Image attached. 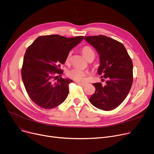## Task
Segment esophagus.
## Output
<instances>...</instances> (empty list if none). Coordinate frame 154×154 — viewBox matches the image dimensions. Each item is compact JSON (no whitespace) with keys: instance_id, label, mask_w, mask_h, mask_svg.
Returning a JSON list of instances; mask_svg holds the SVG:
<instances>
[{"instance_id":"1","label":"esophagus","mask_w":154,"mask_h":154,"mask_svg":"<svg viewBox=\"0 0 154 154\" xmlns=\"http://www.w3.org/2000/svg\"><path fill=\"white\" fill-rule=\"evenodd\" d=\"M76 83H78V84H79V85L82 86H86L88 85V83H83V82H76Z\"/></svg>"}]
</instances>
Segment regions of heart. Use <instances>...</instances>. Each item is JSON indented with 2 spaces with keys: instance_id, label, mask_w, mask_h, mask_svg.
I'll return each instance as SVG.
<instances>
[{
  "instance_id": "obj_1",
  "label": "heart",
  "mask_w": 154,
  "mask_h": 154,
  "mask_svg": "<svg viewBox=\"0 0 154 154\" xmlns=\"http://www.w3.org/2000/svg\"><path fill=\"white\" fill-rule=\"evenodd\" d=\"M81 52H82L83 55L87 60L92 56L94 57V51L91 47L89 46L83 47L82 49H81ZM71 55H72L71 51L68 52V53L67 54L66 57V63H69L71 61ZM67 75L69 78L72 79H74L75 81H81L84 79L85 77L86 76V71L78 69V68H73L71 69H69L67 72Z\"/></svg>"
}]
</instances>
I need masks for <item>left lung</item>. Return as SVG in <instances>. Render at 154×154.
<instances>
[{
    "label": "left lung",
    "mask_w": 154,
    "mask_h": 154,
    "mask_svg": "<svg viewBox=\"0 0 154 154\" xmlns=\"http://www.w3.org/2000/svg\"><path fill=\"white\" fill-rule=\"evenodd\" d=\"M85 40L96 50L100 65L98 74L106 81L93 83L96 91L89 98L94 106L103 111L118 107L128 95L133 82V64L125 48L121 42L104 35L85 37Z\"/></svg>",
    "instance_id": "8db88e82"
}]
</instances>
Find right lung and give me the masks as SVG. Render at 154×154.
<instances>
[{"label": "right lung", "instance_id": "obj_1", "mask_svg": "<svg viewBox=\"0 0 154 154\" xmlns=\"http://www.w3.org/2000/svg\"><path fill=\"white\" fill-rule=\"evenodd\" d=\"M83 38V36L66 38L59 35H44L27 48L22 78L27 94L35 104L50 109L65 101L69 85L73 81L58 78L63 73L60 65L65 63L68 52ZM56 78L57 81L55 82Z\"/></svg>", "mask_w": 154, "mask_h": 154}]
</instances>
